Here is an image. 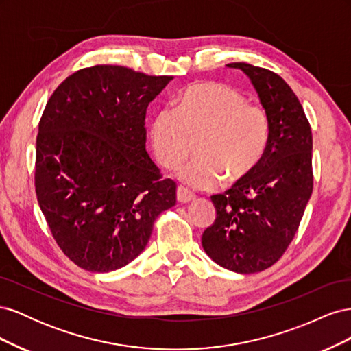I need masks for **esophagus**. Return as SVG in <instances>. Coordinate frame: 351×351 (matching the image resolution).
I'll list each match as a JSON object with an SVG mask.
<instances>
[{"label":"esophagus","instance_id":"esophagus-1","mask_svg":"<svg viewBox=\"0 0 351 351\" xmlns=\"http://www.w3.org/2000/svg\"><path fill=\"white\" fill-rule=\"evenodd\" d=\"M195 199V195L187 190L186 187H177V200L180 204H189V202H192Z\"/></svg>","mask_w":351,"mask_h":351}]
</instances>
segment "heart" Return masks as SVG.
I'll return each instance as SVG.
<instances>
[{"mask_svg": "<svg viewBox=\"0 0 351 351\" xmlns=\"http://www.w3.org/2000/svg\"><path fill=\"white\" fill-rule=\"evenodd\" d=\"M269 134L268 112L221 83L190 86L178 107L156 112L151 127L154 154L168 168L180 165L199 141V156L178 171L193 189H210L224 177L230 183L246 178L261 162Z\"/></svg>", "mask_w": 351, "mask_h": 351, "instance_id": "obj_1", "label": "heart"}]
</instances>
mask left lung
Instances as JSON below:
<instances>
[{"label":"left lung","mask_w":351,"mask_h":351,"mask_svg":"<svg viewBox=\"0 0 351 351\" xmlns=\"http://www.w3.org/2000/svg\"><path fill=\"white\" fill-rule=\"evenodd\" d=\"M250 79L271 121L261 162L226 193L210 196L214 224L202 246L219 267L239 274L267 269L291 243L313 190L312 130L302 104L282 77L246 62H231Z\"/></svg>","instance_id":"8db88e82"}]
</instances>
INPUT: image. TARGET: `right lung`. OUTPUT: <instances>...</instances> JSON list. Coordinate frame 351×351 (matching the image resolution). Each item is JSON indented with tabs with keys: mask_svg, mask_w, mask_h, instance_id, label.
<instances>
[{
	"mask_svg": "<svg viewBox=\"0 0 351 351\" xmlns=\"http://www.w3.org/2000/svg\"><path fill=\"white\" fill-rule=\"evenodd\" d=\"M173 76L121 66L73 73L51 95L36 137V197L77 267L111 272L146 247L176 205V183L146 152V108Z\"/></svg>",
	"mask_w": 351,
	"mask_h": 351,
	"instance_id": "obj_1",
	"label": "right lung"
}]
</instances>
